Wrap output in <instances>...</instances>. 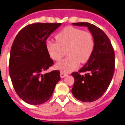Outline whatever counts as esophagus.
Wrapping results in <instances>:
<instances>
[{"label": "esophagus", "mask_w": 125, "mask_h": 125, "mask_svg": "<svg viewBox=\"0 0 125 125\" xmlns=\"http://www.w3.org/2000/svg\"><path fill=\"white\" fill-rule=\"evenodd\" d=\"M67 76H68V74H67V73H64L63 72H60V77L61 78H63L65 77H67Z\"/></svg>", "instance_id": "obj_1"}]
</instances>
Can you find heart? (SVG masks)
<instances>
[{
    "label": "heart",
    "mask_w": 125,
    "mask_h": 125,
    "mask_svg": "<svg viewBox=\"0 0 125 125\" xmlns=\"http://www.w3.org/2000/svg\"><path fill=\"white\" fill-rule=\"evenodd\" d=\"M56 42L47 41L45 46L48 53L55 61L65 56L67 50L69 56L55 65V68L64 73L76 69L81 63H86L94 49L93 34L72 26H67L55 35Z\"/></svg>",
    "instance_id": "obj_1"
}]
</instances>
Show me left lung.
Masks as SVG:
<instances>
[{"instance_id":"left-lung-1","label":"left lung","mask_w":125,"mask_h":125,"mask_svg":"<svg viewBox=\"0 0 125 125\" xmlns=\"http://www.w3.org/2000/svg\"><path fill=\"white\" fill-rule=\"evenodd\" d=\"M74 26L88 28L94 40L93 55L85 65L72 75L75 82L72 93L77 99L91 103L97 100L108 88L115 72V52L104 32L88 22L72 23ZM85 72L82 75L81 73Z\"/></svg>"}]
</instances>
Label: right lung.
<instances>
[{
  "label": "right lung",
  "mask_w": 125,
  "mask_h": 125,
  "mask_svg": "<svg viewBox=\"0 0 125 125\" xmlns=\"http://www.w3.org/2000/svg\"><path fill=\"white\" fill-rule=\"evenodd\" d=\"M61 23H34L16 36L12 45L9 74L15 91L32 105L47 101L61 79L58 70L43 74L53 64L46 49V40Z\"/></svg>",
  "instance_id": "right-lung-1"
}]
</instances>
